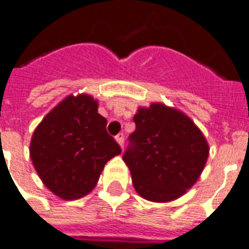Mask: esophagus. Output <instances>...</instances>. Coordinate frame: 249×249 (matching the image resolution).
I'll use <instances>...</instances> for the list:
<instances>
[{
    "mask_svg": "<svg viewBox=\"0 0 249 249\" xmlns=\"http://www.w3.org/2000/svg\"><path fill=\"white\" fill-rule=\"evenodd\" d=\"M115 140H116L117 143H119V145L121 146V149H123V146H124V134H123V133L117 134L116 137H115Z\"/></svg>",
    "mask_w": 249,
    "mask_h": 249,
    "instance_id": "34e87169",
    "label": "esophagus"
}]
</instances>
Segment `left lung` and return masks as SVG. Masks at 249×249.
I'll use <instances>...</instances> for the list:
<instances>
[{"label":"left lung","instance_id":"1","mask_svg":"<svg viewBox=\"0 0 249 249\" xmlns=\"http://www.w3.org/2000/svg\"><path fill=\"white\" fill-rule=\"evenodd\" d=\"M136 130L123 155L133 187L145 200H176L196 183L209 157L206 138L179 109L162 103L138 108Z\"/></svg>","mask_w":249,"mask_h":249}]
</instances>
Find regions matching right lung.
<instances>
[{
  "instance_id": "add662e5",
  "label": "right lung",
  "mask_w": 249,
  "mask_h": 249,
  "mask_svg": "<svg viewBox=\"0 0 249 249\" xmlns=\"http://www.w3.org/2000/svg\"><path fill=\"white\" fill-rule=\"evenodd\" d=\"M91 95H69L41 120L32 134L30 157L49 191L77 200L92 191L104 164L121 153L106 129Z\"/></svg>"
}]
</instances>
